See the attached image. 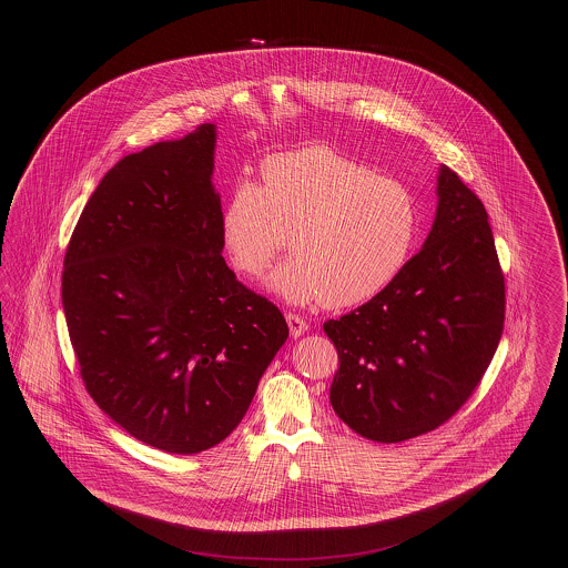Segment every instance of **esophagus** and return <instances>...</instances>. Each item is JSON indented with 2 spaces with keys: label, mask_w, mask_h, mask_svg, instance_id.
I'll return each instance as SVG.
<instances>
[{
  "label": "esophagus",
  "mask_w": 568,
  "mask_h": 568,
  "mask_svg": "<svg viewBox=\"0 0 568 568\" xmlns=\"http://www.w3.org/2000/svg\"><path fill=\"white\" fill-rule=\"evenodd\" d=\"M285 320H287L290 332H292V336H294V338L302 336V334L308 329V324H306L300 315H296V313H287V315H285Z\"/></svg>",
  "instance_id": "34e87169"
}]
</instances>
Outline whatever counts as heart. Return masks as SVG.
Listing matches in <instances>:
<instances>
[{"instance_id": "1", "label": "heart", "mask_w": 568, "mask_h": 568, "mask_svg": "<svg viewBox=\"0 0 568 568\" xmlns=\"http://www.w3.org/2000/svg\"><path fill=\"white\" fill-rule=\"evenodd\" d=\"M264 185L241 179L227 195L221 234L239 271L271 276L278 296L341 308L381 294L405 271L419 236V204L405 183L329 149L281 153L262 165Z\"/></svg>"}]
</instances>
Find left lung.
Here are the masks:
<instances>
[{"mask_svg":"<svg viewBox=\"0 0 568 568\" xmlns=\"http://www.w3.org/2000/svg\"><path fill=\"white\" fill-rule=\"evenodd\" d=\"M503 325L505 274L486 206L443 165L422 251L381 294L324 324L338 352L329 403L368 440L433 433L481 383Z\"/></svg>","mask_w":568,"mask_h":568,"instance_id":"8db88e82","label":"left lung"}]
</instances>
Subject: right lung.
Listing matches in <instances>:
<instances>
[{"mask_svg": "<svg viewBox=\"0 0 568 568\" xmlns=\"http://www.w3.org/2000/svg\"><path fill=\"white\" fill-rule=\"evenodd\" d=\"M215 125L114 163L63 257L61 300L89 396L138 440L191 456L234 433L290 336L221 251Z\"/></svg>", "mask_w": 568, "mask_h": 568, "instance_id": "1", "label": "right lung"}]
</instances>
